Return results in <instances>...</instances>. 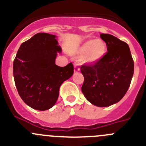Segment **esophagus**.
I'll return each mask as SVG.
<instances>
[{"label":"esophagus","mask_w":146,"mask_h":146,"mask_svg":"<svg viewBox=\"0 0 146 146\" xmlns=\"http://www.w3.org/2000/svg\"><path fill=\"white\" fill-rule=\"evenodd\" d=\"M80 71V68H79V66L78 64L74 65V72L75 73H77V72Z\"/></svg>","instance_id":"esophagus-1"}]
</instances>
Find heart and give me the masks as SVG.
<instances>
[{"label": "heart", "instance_id": "b5f03b06", "mask_svg": "<svg viewBox=\"0 0 146 146\" xmlns=\"http://www.w3.org/2000/svg\"><path fill=\"white\" fill-rule=\"evenodd\" d=\"M107 49L105 42L102 39H90L84 42L78 50V55L82 56V61L87 64L98 62L104 55Z\"/></svg>", "mask_w": 146, "mask_h": 146}]
</instances>
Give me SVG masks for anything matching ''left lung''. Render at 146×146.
Wrapping results in <instances>:
<instances>
[{
    "mask_svg": "<svg viewBox=\"0 0 146 146\" xmlns=\"http://www.w3.org/2000/svg\"><path fill=\"white\" fill-rule=\"evenodd\" d=\"M107 52L98 62L80 67L84 76L82 92L98 107L118 102L127 92L134 70V62L126 42L108 34H101Z\"/></svg>",
    "mask_w": 146,
    "mask_h": 146,
    "instance_id": "obj_1",
    "label": "left lung"
}]
</instances>
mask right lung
Segmentation results:
<instances>
[{
    "mask_svg": "<svg viewBox=\"0 0 146 146\" xmlns=\"http://www.w3.org/2000/svg\"><path fill=\"white\" fill-rule=\"evenodd\" d=\"M56 36L38 33L23 42L13 61V76L19 95L35 110L44 111L56 102L59 88L73 74V65L55 64L58 53Z\"/></svg>",
    "mask_w": 146,
    "mask_h": 146,
    "instance_id": "add662e5",
    "label": "right lung"
}]
</instances>
